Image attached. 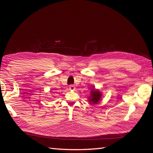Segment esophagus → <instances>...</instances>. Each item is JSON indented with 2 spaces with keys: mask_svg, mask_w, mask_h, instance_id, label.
Instances as JSON below:
<instances>
[{
  "mask_svg": "<svg viewBox=\"0 0 153 153\" xmlns=\"http://www.w3.org/2000/svg\"><path fill=\"white\" fill-rule=\"evenodd\" d=\"M69 89L71 90V91L75 90V86H74V85H69Z\"/></svg>",
  "mask_w": 153,
  "mask_h": 153,
  "instance_id": "obj_1",
  "label": "esophagus"
}]
</instances>
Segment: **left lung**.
Masks as SVG:
<instances>
[{"label": "left lung", "instance_id": "1", "mask_svg": "<svg viewBox=\"0 0 153 153\" xmlns=\"http://www.w3.org/2000/svg\"><path fill=\"white\" fill-rule=\"evenodd\" d=\"M103 93L99 89H96L94 86H92L90 91L89 96L88 97V101L92 105L98 103L102 98Z\"/></svg>", "mask_w": 153, "mask_h": 153}]
</instances>
